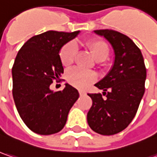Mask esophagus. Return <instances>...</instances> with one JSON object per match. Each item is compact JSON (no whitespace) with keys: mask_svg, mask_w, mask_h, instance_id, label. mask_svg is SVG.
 <instances>
[{"mask_svg":"<svg viewBox=\"0 0 157 157\" xmlns=\"http://www.w3.org/2000/svg\"><path fill=\"white\" fill-rule=\"evenodd\" d=\"M79 94H80V95H86V92L83 90H79Z\"/></svg>","mask_w":157,"mask_h":157,"instance_id":"1","label":"esophagus"}]
</instances>
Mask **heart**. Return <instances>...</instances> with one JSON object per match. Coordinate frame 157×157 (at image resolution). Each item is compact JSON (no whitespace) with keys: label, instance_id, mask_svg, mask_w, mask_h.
<instances>
[{"label":"heart","instance_id":"b5f03b06","mask_svg":"<svg viewBox=\"0 0 157 157\" xmlns=\"http://www.w3.org/2000/svg\"><path fill=\"white\" fill-rule=\"evenodd\" d=\"M85 47L91 53L96 62L100 65L103 62L109 53V47L107 42L101 39H90L85 41ZM77 53L76 44L70 41L62 47L60 51V60L64 67L73 64ZM67 80L72 86L78 89H85L95 80V75L92 71H86L78 68L69 69L67 72Z\"/></svg>","mask_w":157,"mask_h":157}]
</instances>
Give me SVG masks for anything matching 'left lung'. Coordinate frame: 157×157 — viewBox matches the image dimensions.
Here are the masks:
<instances>
[{"instance_id": "left-lung-1", "label": "left lung", "mask_w": 157, "mask_h": 157, "mask_svg": "<svg viewBox=\"0 0 157 157\" xmlns=\"http://www.w3.org/2000/svg\"><path fill=\"white\" fill-rule=\"evenodd\" d=\"M94 33L109 42L115 58L109 73L95 84L106 98L88 94L93 104L87 120L95 132L111 136L125 129L136 116L145 91L146 68L142 52L127 35L111 29Z\"/></svg>"}]
</instances>
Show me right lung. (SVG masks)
<instances>
[{"instance_id": "1", "label": "right lung", "mask_w": 157, "mask_h": 157, "mask_svg": "<svg viewBox=\"0 0 157 157\" xmlns=\"http://www.w3.org/2000/svg\"><path fill=\"white\" fill-rule=\"evenodd\" d=\"M80 31H47L30 38L20 49L12 68L13 97L17 111L33 132L48 136L64 128L68 112L79 98L68 83L62 91L50 89L63 74L61 48Z\"/></svg>"}]
</instances>
